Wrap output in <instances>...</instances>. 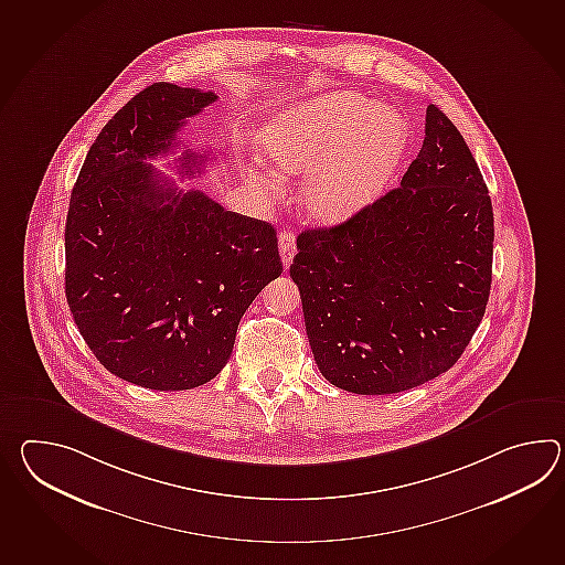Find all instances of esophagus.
I'll list each match as a JSON object with an SVG mask.
<instances>
[{
	"label": "esophagus",
	"mask_w": 565,
	"mask_h": 565,
	"mask_svg": "<svg viewBox=\"0 0 565 565\" xmlns=\"http://www.w3.org/2000/svg\"><path fill=\"white\" fill-rule=\"evenodd\" d=\"M294 253H296V235L291 231L279 233V255H281V262H284L286 269L294 259Z\"/></svg>",
	"instance_id": "1"
}]
</instances>
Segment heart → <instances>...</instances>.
Masks as SVG:
<instances>
[{
    "instance_id": "heart-1",
    "label": "heart",
    "mask_w": 565,
    "mask_h": 565,
    "mask_svg": "<svg viewBox=\"0 0 565 565\" xmlns=\"http://www.w3.org/2000/svg\"><path fill=\"white\" fill-rule=\"evenodd\" d=\"M409 129L393 107L354 90L301 100L265 124L259 148L286 174H310L301 209L320 225H337L375 201L390 184ZM257 178L269 180L264 166Z\"/></svg>"
}]
</instances>
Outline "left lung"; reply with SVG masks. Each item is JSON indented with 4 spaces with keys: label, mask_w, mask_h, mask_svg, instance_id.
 <instances>
[{
    "label": "left lung",
    "mask_w": 565,
    "mask_h": 565,
    "mask_svg": "<svg viewBox=\"0 0 565 565\" xmlns=\"http://www.w3.org/2000/svg\"><path fill=\"white\" fill-rule=\"evenodd\" d=\"M494 216L465 138L436 105L402 186L301 231L298 284L313 361L359 395L414 390L462 356L487 310Z\"/></svg>",
    "instance_id": "1"
}]
</instances>
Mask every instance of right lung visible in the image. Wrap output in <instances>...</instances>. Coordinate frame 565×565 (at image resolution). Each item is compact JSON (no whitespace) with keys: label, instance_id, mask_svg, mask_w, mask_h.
<instances>
[{"label":"right lung","instance_id":"1","mask_svg":"<svg viewBox=\"0 0 565 565\" xmlns=\"http://www.w3.org/2000/svg\"><path fill=\"white\" fill-rule=\"evenodd\" d=\"M214 100L172 83L143 88L100 129L71 194L68 308L97 361L146 390H194L218 375L243 313L284 271L274 226L148 163ZM178 162L194 175L206 153L184 150Z\"/></svg>","mask_w":565,"mask_h":565}]
</instances>
